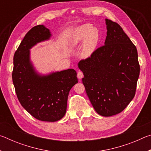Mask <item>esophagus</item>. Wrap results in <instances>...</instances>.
<instances>
[{
	"mask_svg": "<svg viewBox=\"0 0 151 151\" xmlns=\"http://www.w3.org/2000/svg\"><path fill=\"white\" fill-rule=\"evenodd\" d=\"M83 72H82V71H81V70H78V73H77V77H78V79H81L83 77Z\"/></svg>",
	"mask_w": 151,
	"mask_h": 151,
	"instance_id": "obj_1",
	"label": "esophagus"
}]
</instances>
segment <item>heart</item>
<instances>
[{"label": "heart", "mask_w": 151, "mask_h": 151, "mask_svg": "<svg viewBox=\"0 0 151 151\" xmlns=\"http://www.w3.org/2000/svg\"><path fill=\"white\" fill-rule=\"evenodd\" d=\"M99 40V34L96 28L91 24H85L73 30L69 40L70 48L78 47L83 42L81 56L84 58L91 57L96 50Z\"/></svg>", "instance_id": "heart-1"}]
</instances>
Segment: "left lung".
I'll return each mask as SVG.
<instances>
[{
    "label": "left lung",
    "instance_id": "left-lung-1",
    "mask_svg": "<svg viewBox=\"0 0 151 151\" xmlns=\"http://www.w3.org/2000/svg\"><path fill=\"white\" fill-rule=\"evenodd\" d=\"M104 45L78 66L93 108L103 116L122 112L134 98L140 73L137 48L119 24L105 19Z\"/></svg>",
    "mask_w": 151,
    "mask_h": 151
}]
</instances>
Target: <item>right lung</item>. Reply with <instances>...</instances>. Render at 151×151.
Returning a JSON list of instances; mask_svg holds the SVG:
<instances>
[{"label":"right lung","mask_w":151,"mask_h":151,"mask_svg":"<svg viewBox=\"0 0 151 151\" xmlns=\"http://www.w3.org/2000/svg\"><path fill=\"white\" fill-rule=\"evenodd\" d=\"M50 30L37 25L28 32L14 53L12 82L22 107L39 121L55 122L65 116L71 88L78 83L76 72L69 69L41 75L30 60V49L50 39Z\"/></svg>","instance_id":"1"}]
</instances>
